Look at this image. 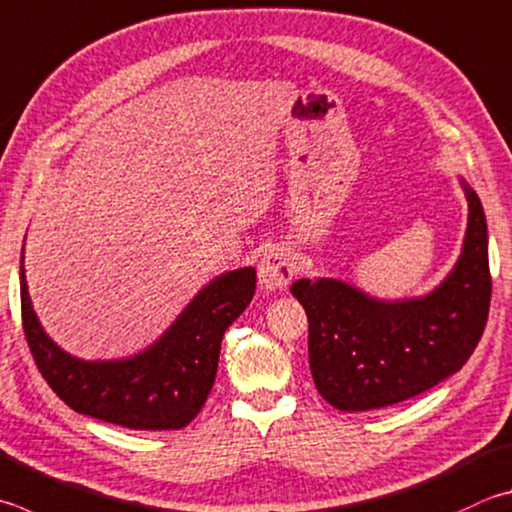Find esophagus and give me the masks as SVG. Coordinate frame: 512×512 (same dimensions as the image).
<instances>
[{
	"label": "esophagus",
	"mask_w": 512,
	"mask_h": 512,
	"mask_svg": "<svg viewBox=\"0 0 512 512\" xmlns=\"http://www.w3.org/2000/svg\"><path fill=\"white\" fill-rule=\"evenodd\" d=\"M295 275V264L284 248H271L259 262V284L266 291H284Z\"/></svg>",
	"instance_id": "obj_1"
}]
</instances>
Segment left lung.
I'll list each match as a JSON object with an SVG mask.
<instances>
[{"mask_svg":"<svg viewBox=\"0 0 512 512\" xmlns=\"http://www.w3.org/2000/svg\"><path fill=\"white\" fill-rule=\"evenodd\" d=\"M463 188V253L432 295L385 304L336 280L291 286L309 318L313 383L338 410H378L423 394L457 374L479 345L492 293L488 228L475 190Z\"/></svg>","mask_w":512,"mask_h":512,"instance_id":"1","label":"left lung"}]
</instances>
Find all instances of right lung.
<instances>
[{"instance_id":"right-lung-1","label":"right lung","mask_w":512,"mask_h":512,"mask_svg":"<svg viewBox=\"0 0 512 512\" xmlns=\"http://www.w3.org/2000/svg\"><path fill=\"white\" fill-rule=\"evenodd\" d=\"M255 284V268L221 275L194 297L154 347L129 360L85 362L46 336L20 266L22 327L42 378L71 410L129 430H181L206 403L221 340L253 300Z\"/></svg>"}]
</instances>
